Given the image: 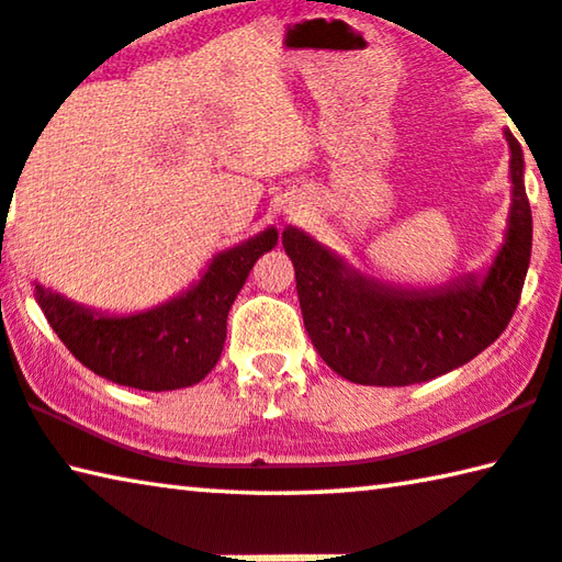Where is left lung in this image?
Listing matches in <instances>:
<instances>
[{
	"mask_svg": "<svg viewBox=\"0 0 562 562\" xmlns=\"http://www.w3.org/2000/svg\"><path fill=\"white\" fill-rule=\"evenodd\" d=\"M510 145L513 203L505 240L485 276L435 289H396L367 279L299 228L283 231L296 271L304 326L318 357L353 384L407 386L468 364L510 324L532 251L520 143Z\"/></svg>",
	"mask_w": 562,
	"mask_h": 562,
	"instance_id": "1",
	"label": "left lung"
}]
</instances>
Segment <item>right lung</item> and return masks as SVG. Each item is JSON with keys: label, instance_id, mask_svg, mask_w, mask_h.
Returning a JSON list of instances; mask_svg holds the SVG:
<instances>
[{"label": "right lung", "instance_id": "add662e5", "mask_svg": "<svg viewBox=\"0 0 562 562\" xmlns=\"http://www.w3.org/2000/svg\"><path fill=\"white\" fill-rule=\"evenodd\" d=\"M276 244L279 231H261L215 256L195 286L140 314H98L40 283L34 296L59 341L94 374L143 392L183 390L218 364L233 301Z\"/></svg>", "mask_w": 562, "mask_h": 562}]
</instances>
